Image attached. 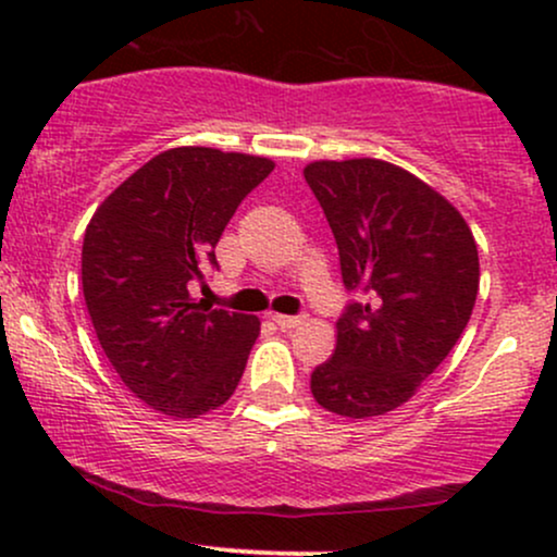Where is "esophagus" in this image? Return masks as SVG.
Here are the masks:
<instances>
[{
	"label": "esophagus",
	"mask_w": 557,
	"mask_h": 557,
	"mask_svg": "<svg viewBox=\"0 0 557 557\" xmlns=\"http://www.w3.org/2000/svg\"><path fill=\"white\" fill-rule=\"evenodd\" d=\"M272 322L277 324L280 330H293L304 322V317H287V314H272Z\"/></svg>",
	"instance_id": "1"
}]
</instances>
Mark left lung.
<instances>
[{
    "label": "left lung",
    "instance_id": "obj_1",
    "mask_svg": "<svg viewBox=\"0 0 557 557\" xmlns=\"http://www.w3.org/2000/svg\"><path fill=\"white\" fill-rule=\"evenodd\" d=\"M304 177L335 235L345 290L359 296L311 393L341 417H380L417 393L469 324L474 235L437 190L382 159L314 162Z\"/></svg>",
    "mask_w": 557,
    "mask_h": 557
}]
</instances>
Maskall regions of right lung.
<instances>
[{"mask_svg": "<svg viewBox=\"0 0 557 557\" xmlns=\"http://www.w3.org/2000/svg\"><path fill=\"white\" fill-rule=\"evenodd\" d=\"M274 170L264 157L181 146L104 198L83 238V298L107 359L136 398L175 419L238 387L259 319L190 298L216 270L214 246Z\"/></svg>", "mask_w": 557, "mask_h": 557, "instance_id": "right-lung-1", "label": "right lung"}]
</instances>
